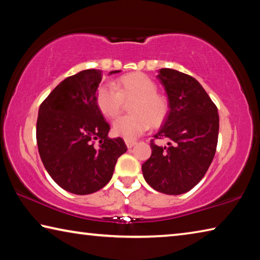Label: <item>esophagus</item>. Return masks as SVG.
I'll return each mask as SVG.
<instances>
[{
    "label": "esophagus",
    "mask_w": 260,
    "mask_h": 260,
    "mask_svg": "<svg viewBox=\"0 0 260 260\" xmlns=\"http://www.w3.org/2000/svg\"><path fill=\"white\" fill-rule=\"evenodd\" d=\"M125 143H126L127 148H132L136 144V141H134V140H125Z\"/></svg>",
    "instance_id": "obj_1"
}]
</instances>
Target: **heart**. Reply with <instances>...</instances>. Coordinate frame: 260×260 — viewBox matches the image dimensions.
<instances>
[{
	"label": "heart",
	"instance_id": "heart-1",
	"mask_svg": "<svg viewBox=\"0 0 260 260\" xmlns=\"http://www.w3.org/2000/svg\"><path fill=\"white\" fill-rule=\"evenodd\" d=\"M125 102L133 114L113 122V134L132 140L147 132L150 126H159L169 114V101L157 91V83L147 74L135 72L117 79L112 85H102L96 93V105L108 119L121 113Z\"/></svg>",
	"mask_w": 260,
	"mask_h": 260
}]
</instances>
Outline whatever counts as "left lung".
Instances as JSON below:
<instances>
[{"label":"left lung","instance_id":"1","mask_svg":"<svg viewBox=\"0 0 260 260\" xmlns=\"http://www.w3.org/2000/svg\"><path fill=\"white\" fill-rule=\"evenodd\" d=\"M157 78L169 98L170 111L151 140V156L143 162V177L155 190L167 195L187 192L208 171L217 150L219 114L215 104L195 78L160 69ZM169 138L167 147L155 139Z\"/></svg>","mask_w":260,"mask_h":260}]
</instances>
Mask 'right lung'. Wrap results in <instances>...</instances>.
Segmentation results:
<instances>
[{
	"instance_id": "1",
	"label": "right lung",
	"mask_w": 260,
	"mask_h": 260,
	"mask_svg": "<svg viewBox=\"0 0 260 260\" xmlns=\"http://www.w3.org/2000/svg\"><path fill=\"white\" fill-rule=\"evenodd\" d=\"M120 71H112L118 73ZM103 74L85 70L64 79L39 109L37 142L47 172L65 190L88 195L102 189L127 147L110 139V126L96 105Z\"/></svg>"
}]
</instances>
